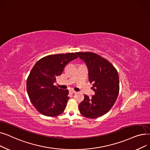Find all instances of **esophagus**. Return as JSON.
<instances>
[{
  "mask_svg": "<svg viewBox=\"0 0 150 150\" xmlns=\"http://www.w3.org/2000/svg\"><path fill=\"white\" fill-rule=\"evenodd\" d=\"M70 92L71 93H76V91H74V90H70Z\"/></svg>",
  "mask_w": 150,
  "mask_h": 150,
  "instance_id": "34e87169",
  "label": "esophagus"
}]
</instances>
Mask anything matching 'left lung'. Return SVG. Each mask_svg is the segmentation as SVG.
Listing matches in <instances>:
<instances>
[{
	"instance_id": "obj_1",
	"label": "left lung",
	"mask_w": 150,
	"mask_h": 150,
	"mask_svg": "<svg viewBox=\"0 0 150 150\" xmlns=\"http://www.w3.org/2000/svg\"><path fill=\"white\" fill-rule=\"evenodd\" d=\"M89 70V80L95 92L91 98L84 95L78 106L80 113L89 119L106 114L114 105L119 92V77L117 69L105 58L93 52H76Z\"/></svg>"
}]
</instances>
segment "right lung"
Wrapping results in <instances>:
<instances>
[{"instance_id": "obj_1", "label": "right lung", "mask_w": 150, "mask_h": 150, "mask_svg": "<svg viewBox=\"0 0 150 150\" xmlns=\"http://www.w3.org/2000/svg\"><path fill=\"white\" fill-rule=\"evenodd\" d=\"M78 58L74 53L50 54L36 62L27 80L29 98L37 111L44 115L56 117L64 112L69 99V91L53 83L68 63Z\"/></svg>"}]
</instances>
